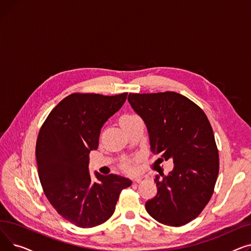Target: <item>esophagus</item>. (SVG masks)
Instances as JSON below:
<instances>
[{"label":"esophagus","mask_w":251,"mask_h":251,"mask_svg":"<svg viewBox=\"0 0 251 251\" xmlns=\"http://www.w3.org/2000/svg\"><path fill=\"white\" fill-rule=\"evenodd\" d=\"M144 178H146V177H144V176H142V175H139V176H136L135 177V182H140V181H142Z\"/></svg>","instance_id":"obj_1"}]
</instances>
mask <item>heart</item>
Instances as JSON below:
<instances>
[{
	"mask_svg": "<svg viewBox=\"0 0 251 251\" xmlns=\"http://www.w3.org/2000/svg\"><path fill=\"white\" fill-rule=\"evenodd\" d=\"M136 116H129V115H127V116H123L122 118H121V120H120V123H122V122H125V121H129V120H132V119H134ZM123 169L124 170H126V171H131L132 170V163L131 162H125L124 164H123Z\"/></svg>",
	"mask_w": 251,
	"mask_h": 251,
	"instance_id": "obj_1",
	"label": "heart"
}]
</instances>
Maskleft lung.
Wrapping results in <instances>:
<instances>
[{
	"mask_svg": "<svg viewBox=\"0 0 251 251\" xmlns=\"http://www.w3.org/2000/svg\"><path fill=\"white\" fill-rule=\"evenodd\" d=\"M128 101L148 128L151 152L174 163L169 175H155L157 193L147 212L165 225H185L202 212L218 178L212 126L199 105L174 91L129 94Z\"/></svg>",
	"mask_w": 251,
	"mask_h": 251,
	"instance_id": "1",
	"label": "left lung"
}]
</instances>
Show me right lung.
Wrapping results in <instances>:
<instances>
[{
	"instance_id": "add662e5",
	"label": "right lung",
	"mask_w": 251,
	"mask_h": 251,
	"mask_svg": "<svg viewBox=\"0 0 251 251\" xmlns=\"http://www.w3.org/2000/svg\"><path fill=\"white\" fill-rule=\"evenodd\" d=\"M127 92L117 96L72 94L50 113L39 130L35 156L39 181L59 215L80 228H92L114 214L119 194L130 179L96 173L88 154L99 147L100 129L121 109Z\"/></svg>"
}]
</instances>
